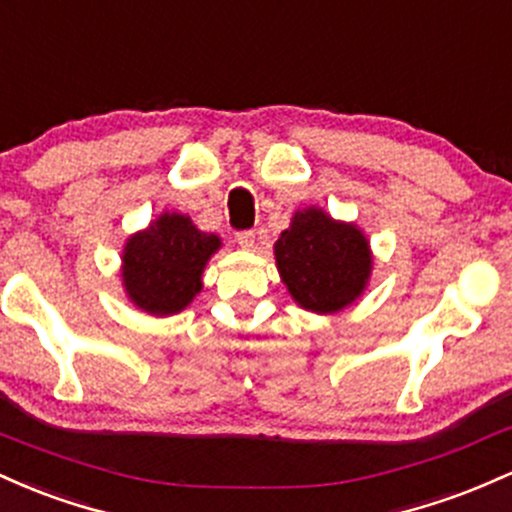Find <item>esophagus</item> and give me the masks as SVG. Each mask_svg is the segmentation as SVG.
Returning a JSON list of instances; mask_svg holds the SVG:
<instances>
[{"mask_svg":"<svg viewBox=\"0 0 512 512\" xmlns=\"http://www.w3.org/2000/svg\"><path fill=\"white\" fill-rule=\"evenodd\" d=\"M237 244L241 246V249H254L256 234L254 232H239L237 234Z\"/></svg>","mask_w":512,"mask_h":512,"instance_id":"esophagus-1","label":"esophagus"}]
</instances>
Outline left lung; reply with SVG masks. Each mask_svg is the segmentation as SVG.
<instances>
[{"mask_svg":"<svg viewBox=\"0 0 512 512\" xmlns=\"http://www.w3.org/2000/svg\"><path fill=\"white\" fill-rule=\"evenodd\" d=\"M275 266L302 309L336 314L367 287L370 241L350 222L333 220L321 208H304L275 241Z\"/></svg>","mask_w":512,"mask_h":512,"instance_id":"obj_1","label":"left lung"}]
</instances>
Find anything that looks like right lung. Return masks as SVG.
I'll return each instance as SVG.
<instances>
[{
  "label": "right lung",
  "mask_w": 512,
  "mask_h": 512,
  "mask_svg": "<svg viewBox=\"0 0 512 512\" xmlns=\"http://www.w3.org/2000/svg\"><path fill=\"white\" fill-rule=\"evenodd\" d=\"M222 246L191 217L162 212L123 249V287L130 302L152 317L179 314L203 290V271Z\"/></svg>",
  "instance_id": "obj_1"
}]
</instances>
